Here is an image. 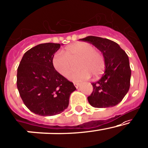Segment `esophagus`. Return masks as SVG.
I'll use <instances>...</instances> for the list:
<instances>
[{"label":"esophagus","instance_id":"obj_1","mask_svg":"<svg viewBox=\"0 0 148 148\" xmlns=\"http://www.w3.org/2000/svg\"><path fill=\"white\" fill-rule=\"evenodd\" d=\"M74 86L77 88H78L79 87V86H80V84H79V83H77V82H74Z\"/></svg>","mask_w":148,"mask_h":148}]
</instances>
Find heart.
Returning a JSON list of instances; mask_svg holds the SVG:
<instances>
[{"mask_svg":"<svg viewBox=\"0 0 148 148\" xmlns=\"http://www.w3.org/2000/svg\"><path fill=\"white\" fill-rule=\"evenodd\" d=\"M78 59L77 66L79 69L69 75V79L82 82L88 79L91 74L97 77L103 74L105 67L103 55L86 42H77L68 45L63 52H56L52 62L55 69L66 77L72 70V62Z\"/></svg>","mask_w":148,"mask_h":148,"instance_id":"obj_1","label":"heart"}]
</instances>
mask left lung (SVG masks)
<instances>
[{
  "instance_id": "1",
  "label": "left lung",
  "mask_w": 148,
  "mask_h": 148,
  "mask_svg": "<svg viewBox=\"0 0 148 148\" xmlns=\"http://www.w3.org/2000/svg\"><path fill=\"white\" fill-rule=\"evenodd\" d=\"M82 41L95 45L105 58V70L100 80L92 83L88 103L97 108H110L119 104L129 90L131 70L127 54L115 42L108 38L87 36Z\"/></svg>"
}]
</instances>
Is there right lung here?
Segmentation results:
<instances>
[{
  "label": "right lung",
  "instance_id": "add662e5",
  "mask_svg": "<svg viewBox=\"0 0 148 148\" xmlns=\"http://www.w3.org/2000/svg\"><path fill=\"white\" fill-rule=\"evenodd\" d=\"M60 43L36 45L24 53L17 68V86L27 108L40 116L62 112L69 105V96L76 88L53 65V57Z\"/></svg>",
  "mask_w": 148,
  "mask_h": 148
}]
</instances>
